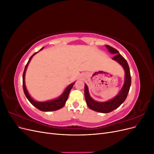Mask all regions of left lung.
<instances>
[{
    "instance_id": "obj_1",
    "label": "left lung",
    "mask_w": 154,
    "mask_h": 154,
    "mask_svg": "<svg viewBox=\"0 0 154 154\" xmlns=\"http://www.w3.org/2000/svg\"><path fill=\"white\" fill-rule=\"evenodd\" d=\"M105 46L109 49L110 53L116 54L112 59L117 61L124 68L125 71V81L122 90L120 91L119 94L112 100L106 102H98L92 99L89 95V93H88V87L86 85H85V98L87 106L91 110L101 113H109L118 108L127 98L130 85H131V76H130V68L127 60L119 54V51L117 49H114L109 45H105Z\"/></svg>"
}]
</instances>
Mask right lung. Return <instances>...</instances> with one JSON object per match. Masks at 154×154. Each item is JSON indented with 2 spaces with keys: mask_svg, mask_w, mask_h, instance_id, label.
<instances>
[{
  "mask_svg": "<svg viewBox=\"0 0 154 154\" xmlns=\"http://www.w3.org/2000/svg\"><path fill=\"white\" fill-rule=\"evenodd\" d=\"M44 48H42L40 51H41ZM38 52L35 53L33 54H32L31 57H30V58L29 59L28 62L27 63V64L26 65V67L24 69V73H23V76H22V83H23V90H24V92L26 96V97L29 101L30 103L35 106L36 109H38L42 111H44V112H49V111H54V110H57L58 109H60L61 108L65 105L66 104V102L67 100V98L69 97V92L71 91V88H72L74 83H72L70 85H69L66 88L65 91L63 92V94L60 96L58 98L55 99L53 100H51V101H44V102H38L36 101L35 100H33L32 99V97L29 96L28 92H27L26 87V85H25V73H26V69L28 66V64L29 63V62L31 61V58H32L33 56L36 54Z\"/></svg>",
  "mask_w": 154,
  "mask_h": 154,
  "instance_id": "right-lung-1",
  "label": "right lung"
}]
</instances>
